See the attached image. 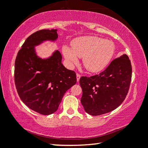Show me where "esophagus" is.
I'll use <instances>...</instances> for the list:
<instances>
[{
    "label": "esophagus",
    "mask_w": 148,
    "mask_h": 148,
    "mask_svg": "<svg viewBox=\"0 0 148 148\" xmlns=\"http://www.w3.org/2000/svg\"><path fill=\"white\" fill-rule=\"evenodd\" d=\"M80 77H81V75L79 74H76V78H77V82H79Z\"/></svg>",
    "instance_id": "1"
}]
</instances>
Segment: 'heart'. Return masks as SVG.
I'll return each instance as SVG.
<instances>
[{"instance_id":"heart-1","label":"heart","mask_w":148,"mask_h":148,"mask_svg":"<svg viewBox=\"0 0 148 148\" xmlns=\"http://www.w3.org/2000/svg\"><path fill=\"white\" fill-rule=\"evenodd\" d=\"M71 47L65 45L62 51L71 67L78 62V57L83 58V64L87 71L97 72L103 70L113 57L115 46L110 40L100 37L85 36L75 38Z\"/></svg>"}]
</instances>
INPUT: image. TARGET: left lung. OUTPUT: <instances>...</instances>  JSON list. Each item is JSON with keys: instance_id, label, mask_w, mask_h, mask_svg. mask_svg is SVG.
Instances as JSON below:
<instances>
[{"instance_id": "1", "label": "left lung", "mask_w": 148, "mask_h": 148, "mask_svg": "<svg viewBox=\"0 0 148 148\" xmlns=\"http://www.w3.org/2000/svg\"><path fill=\"white\" fill-rule=\"evenodd\" d=\"M131 77V61L126 54L112 61L99 75L82 76L79 84L85 111L91 116H99L117 108L128 93Z\"/></svg>"}]
</instances>
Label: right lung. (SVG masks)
<instances>
[{
	"instance_id": "right-lung-1",
	"label": "right lung",
	"mask_w": 148,
	"mask_h": 148,
	"mask_svg": "<svg viewBox=\"0 0 148 148\" xmlns=\"http://www.w3.org/2000/svg\"><path fill=\"white\" fill-rule=\"evenodd\" d=\"M57 38V29L36 31L26 39L15 61V84L20 99L42 115L56 112L65 92L76 84V73L62 64L58 50L47 58L37 55L36 46Z\"/></svg>"
}]
</instances>
